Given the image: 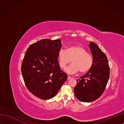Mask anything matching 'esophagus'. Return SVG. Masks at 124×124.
Masks as SVG:
<instances>
[{"mask_svg":"<svg viewBox=\"0 0 124 124\" xmlns=\"http://www.w3.org/2000/svg\"><path fill=\"white\" fill-rule=\"evenodd\" d=\"M71 78L70 77V76H68V78H67V80H70Z\"/></svg>","mask_w":124,"mask_h":124,"instance_id":"obj_1","label":"esophagus"}]
</instances>
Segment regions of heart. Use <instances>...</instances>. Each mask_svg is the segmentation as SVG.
Masks as SVG:
<instances>
[{
  "label": "heart",
  "instance_id": "obj_1",
  "mask_svg": "<svg viewBox=\"0 0 124 124\" xmlns=\"http://www.w3.org/2000/svg\"><path fill=\"white\" fill-rule=\"evenodd\" d=\"M58 58L59 65L62 69L65 68L71 61L72 64L65 69L69 74H76L79 71L81 73L87 72L91 69L93 63L92 55L80 45L69 46L66 50H61Z\"/></svg>",
  "mask_w": 124,
  "mask_h": 124
}]
</instances>
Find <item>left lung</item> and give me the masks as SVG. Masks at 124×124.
Masks as SVG:
<instances>
[{"label": "left lung", "mask_w": 124, "mask_h": 124, "mask_svg": "<svg viewBox=\"0 0 124 124\" xmlns=\"http://www.w3.org/2000/svg\"><path fill=\"white\" fill-rule=\"evenodd\" d=\"M89 49L93 58L91 69L77 80L74 88L76 98L82 102H90L101 96L109 79L110 67L106 55L96 44L90 42Z\"/></svg>", "instance_id": "1"}]
</instances>
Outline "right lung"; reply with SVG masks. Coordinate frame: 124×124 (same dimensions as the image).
I'll use <instances>...</instances> for the list:
<instances>
[{"label":"right lung","mask_w":124,"mask_h":124,"mask_svg":"<svg viewBox=\"0 0 124 124\" xmlns=\"http://www.w3.org/2000/svg\"><path fill=\"white\" fill-rule=\"evenodd\" d=\"M61 47L60 39H44L31 44L26 52L21 71L26 86L38 98H53L67 80L58 61Z\"/></svg>","instance_id":"add662e5"}]
</instances>
